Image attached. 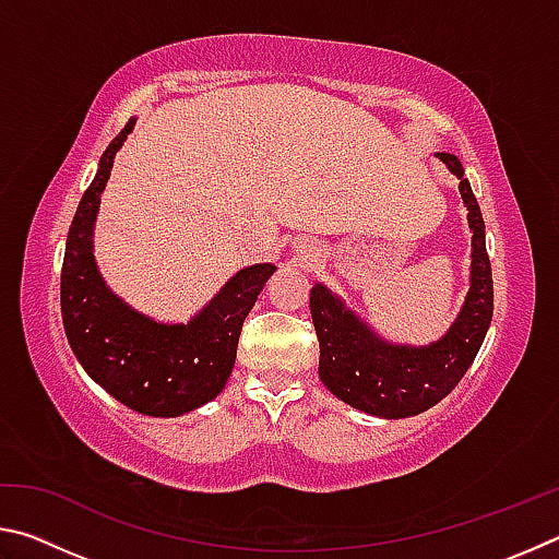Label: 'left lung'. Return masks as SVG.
Returning a JSON list of instances; mask_svg holds the SVG:
<instances>
[{
    "mask_svg": "<svg viewBox=\"0 0 559 559\" xmlns=\"http://www.w3.org/2000/svg\"><path fill=\"white\" fill-rule=\"evenodd\" d=\"M437 157L461 179L459 192L473 234L471 286L447 333L429 345H396L377 335L323 283L310 290L320 380L337 400L382 419H404L439 404L466 374L493 318V278L480 206L463 177L461 159L451 153H437Z\"/></svg>",
    "mask_w": 559,
    "mask_h": 559,
    "instance_id": "obj_1",
    "label": "left lung"
}]
</instances>
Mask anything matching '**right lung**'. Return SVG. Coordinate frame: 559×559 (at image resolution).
<instances>
[{
	"label": "right lung",
	"mask_w": 559,
	"mask_h": 559,
	"mask_svg": "<svg viewBox=\"0 0 559 559\" xmlns=\"http://www.w3.org/2000/svg\"><path fill=\"white\" fill-rule=\"evenodd\" d=\"M132 128L135 118L112 138L75 210L61 269V316L73 355L93 382L138 414L167 419L200 409L224 390L243 320L276 266L236 271L187 323H159L112 293L93 257V229L112 159Z\"/></svg>",
	"instance_id": "1"
}]
</instances>
